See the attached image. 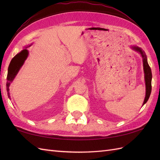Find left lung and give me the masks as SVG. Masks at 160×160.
Returning <instances> with one entry per match:
<instances>
[{"label": "left lung", "instance_id": "8db88e82", "mask_svg": "<svg viewBox=\"0 0 160 160\" xmlns=\"http://www.w3.org/2000/svg\"><path fill=\"white\" fill-rule=\"evenodd\" d=\"M131 48L135 51V52H138L140 54L142 58V62H143V69H144V81H145V85H146V96L143 102V105L147 103L149 97L151 93V80H152V72L151 67H149L147 61V57L146 55L145 52L142 50L140 47L138 46H131ZM142 105V106H143Z\"/></svg>", "mask_w": 160, "mask_h": 160}]
</instances>
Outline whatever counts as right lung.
Returning <instances> with one entry per match:
<instances>
[{"label":"right lung","instance_id":"right-lung-1","mask_svg":"<svg viewBox=\"0 0 160 160\" xmlns=\"http://www.w3.org/2000/svg\"><path fill=\"white\" fill-rule=\"evenodd\" d=\"M30 46V45H29ZM29 47H26L24 48L20 53H17L16 55L13 58L12 60L10 62L9 68H8V77H7V83H6V87H7V92H8V98L10 99V95H9V87L10 86V84L12 82V81L14 79L17 73H18L20 68L23 65L24 62L28 58L29 55V52L27 48Z\"/></svg>","mask_w":160,"mask_h":160}]
</instances>
